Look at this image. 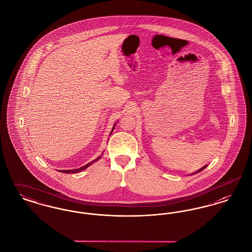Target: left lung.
Here are the masks:
<instances>
[{"label":"left lung","mask_w":252,"mask_h":252,"mask_svg":"<svg viewBox=\"0 0 252 252\" xmlns=\"http://www.w3.org/2000/svg\"><path fill=\"white\" fill-rule=\"evenodd\" d=\"M206 167H207V165H205V166H204V167L200 168V169H199V170H197V171H196V172H194V173H193V174H197V173H199V172H200V171H202V170H203L204 168H206ZM193 174H192V175H193Z\"/></svg>","instance_id":"left-lung-1"}]
</instances>
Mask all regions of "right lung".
Here are the masks:
<instances>
[{"label": "right lung", "instance_id": "1", "mask_svg": "<svg viewBox=\"0 0 252 252\" xmlns=\"http://www.w3.org/2000/svg\"><path fill=\"white\" fill-rule=\"evenodd\" d=\"M115 125H116V123L114 124V126H113V127H112V130L110 132V134H111L112 131H113V129H114V127H115ZM110 134H109V136H110ZM102 154H103V153H102ZM101 158H102V155H101V156L97 157L95 159H94L93 161H91V162L87 163L86 165L82 166V167L77 168V169H71V170H60V172H61V173H66V174H70V173H72V174H73V173H74V174H75V173H79V172L83 171L85 169H87V168L89 167L90 165H92L94 162H96L97 160H99Z\"/></svg>", "mask_w": 252, "mask_h": 252}]
</instances>
